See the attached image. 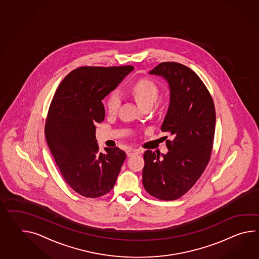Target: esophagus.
<instances>
[{"label": "esophagus", "instance_id": "1", "mask_svg": "<svg viewBox=\"0 0 259 259\" xmlns=\"http://www.w3.org/2000/svg\"><path fill=\"white\" fill-rule=\"evenodd\" d=\"M126 154L128 157L136 155V154H138V150H136V149H128V150H126Z\"/></svg>", "mask_w": 259, "mask_h": 259}]
</instances>
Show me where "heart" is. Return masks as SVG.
I'll return each mask as SVG.
<instances>
[{
	"label": "heart",
	"instance_id": "heart-1",
	"mask_svg": "<svg viewBox=\"0 0 259 259\" xmlns=\"http://www.w3.org/2000/svg\"><path fill=\"white\" fill-rule=\"evenodd\" d=\"M131 92L138 101V103L143 107H151L155 103L158 98V88L155 84L149 80H140L132 87ZM121 104V96L118 92L111 93L107 100V110L109 114H115Z\"/></svg>",
	"mask_w": 259,
	"mask_h": 259
}]
</instances>
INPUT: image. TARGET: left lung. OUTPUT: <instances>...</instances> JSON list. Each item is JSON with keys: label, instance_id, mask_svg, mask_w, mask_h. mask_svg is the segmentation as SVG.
Returning a JSON list of instances; mask_svg holds the SVG:
<instances>
[{"label": "left lung", "instance_id": "left-lung-1", "mask_svg": "<svg viewBox=\"0 0 259 259\" xmlns=\"http://www.w3.org/2000/svg\"><path fill=\"white\" fill-rule=\"evenodd\" d=\"M166 80L170 100L161 130L170 133L168 152L144 153L143 186L150 195L172 201L193 187L210 160L215 110L213 99L193 70L177 62H163L149 72Z\"/></svg>", "mask_w": 259, "mask_h": 259}]
</instances>
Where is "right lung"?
Returning a JSON list of instances; mask_svg holds the SVG:
<instances>
[{
  "label": "right lung",
  "mask_w": 259,
  "mask_h": 259,
  "mask_svg": "<svg viewBox=\"0 0 259 259\" xmlns=\"http://www.w3.org/2000/svg\"><path fill=\"white\" fill-rule=\"evenodd\" d=\"M133 69L81 67L67 75L55 93L46 119V141L64 179L80 195L100 197L115 185L126 154L119 148L100 152L96 124L105 118L102 99Z\"/></svg>",
  "instance_id": "add662e5"
}]
</instances>
